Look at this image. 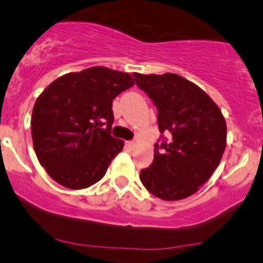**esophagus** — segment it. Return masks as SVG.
Returning a JSON list of instances; mask_svg holds the SVG:
<instances>
[{
  "label": "esophagus",
  "instance_id": "esophagus-1",
  "mask_svg": "<svg viewBox=\"0 0 263 263\" xmlns=\"http://www.w3.org/2000/svg\"><path fill=\"white\" fill-rule=\"evenodd\" d=\"M124 146H126L127 150H131V148H134L135 143H134V141H126V143H124Z\"/></svg>",
  "mask_w": 263,
  "mask_h": 263
}]
</instances>
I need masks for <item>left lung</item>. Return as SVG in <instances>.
<instances>
[{"instance_id":"obj_1","label":"left lung","mask_w":263,"mask_h":263,"mask_svg":"<svg viewBox=\"0 0 263 263\" xmlns=\"http://www.w3.org/2000/svg\"><path fill=\"white\" fill-rule=\"evenodd\" d=\"M134 78L156 106L161 134L153 164L141 170L140 180L162 200L190 197L219 165L227 140L224 117L211 97L178 74L134 73Z\"/></svg>"}]
</instances>
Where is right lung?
<instances>
[{"mask_svg":"<svg viewBox=\"0 0 263 263\" xmlns=\"http://www.w3.org/2000/svg\"><path fill=\"white\" fill-rule=\"evenodd\" d=\"M135 84L129 74L104 66L69 73L39 96L31 135L41 166L69 189L101 180L123 141L110 135L113 99Z\"/></svg>","mask_w":263,"mask_h":263,"instance_id":"obj_1","label":"right lung"}]
</instances>
